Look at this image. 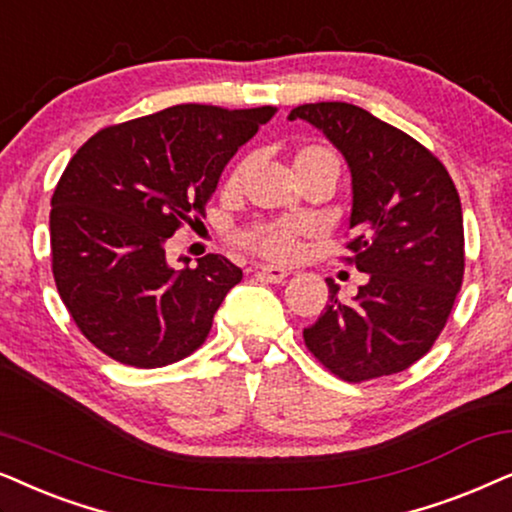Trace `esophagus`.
Masks as SVG:
<instances>
[{"instance_id": "1", "label": "esophagus", "mask_w": 512, "mask_h": 512, "mask_svg": "<svg viewBox=\"0 0 512 512\" xmlns=\"http://www.w3.org/2000/svg\"><path fill=\"white\" fill-rule=\"evenodd\" d=\"M288 274H290L288 269L276 267V264H260V267H257V276L269 283H283L285 278H288Z\"/></svg>"}]
</instances>
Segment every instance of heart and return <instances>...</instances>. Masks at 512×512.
Masks as SVG:
<instances>
[{"label":"heart","mask_w":512,"mask_h":512,"mask_svg":"<svg viewBox=\"0 0 512 512\" xmlns=\"http://www.w3.org/2000/svg\"><path fill=\"white\" fill-rule=\"evenodd\" d=\"M320 163H332V166L339 168L337 156L330 152V149L320 145H306L299 147L295 154H292V168H295V175H302L313 166H320ZM236 180V175L231 177ZM299 234H302V227L297 222H281V224H257V227L248 229L243 234L241 241L248 245L250 250L260 252L264 257H271V260H290V257L297 255L299 250Z\"/></svg>","instance_id":"b5f03b06"}]
</instances>
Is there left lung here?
<instances>
[{
    "label": "left lung",
    "mask_w": 512,
    "mask_h": 512,
    "mask_svg": "<svg viewBox=\"0 0 512 512\" xmlns=\"http://www.w3.org/2000/svg\"><path fill=\"white\" fill-rule=\"evenodd\" d=\"M318 128L351 170L346 245L365 285L351 302L330 285L304 342L346 381L403 372L426 356L463 281V215L445 166L410 135L349 102H313L288 114Z\"/></svg>",
    "instance_id": "obj_1"
}]
</instances>
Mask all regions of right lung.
<instances>
[{
    "label": "right lung",
    "instance_id": "obj_1",
    "mask_svg": "<svg viewBox=\"0 0 512 512\" xmlns=\"http://www.w3.org/2000/svg\"><path fill=\"white\" fill-rule=\"evenodd\" d=\"M274 112L175 105L102 128L72 156L51 199L53 278L95 349L152 370L206 342L243 271L222 255L175 269L166 241L206 215L224 166Z\"/></svg>",
    "mask_w": 512,
    "mask_h": 512
}]
</instances>
